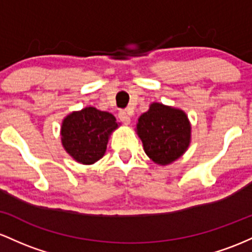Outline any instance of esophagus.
I'll return each instance as SVG.
<instances>
[{"label":"esophagus","instance_id":"esophagus-1","mask_svg":"<svg viewBox=\"0 0 252 252\" xmlns=\"http://www.w3.org/2000/svg\"><path fill=\"white\" fill-rule=\"evenodd\" d=\"M118 115H119V119H120L124 124H126V125H128V124L131 123V118H129V114L127 112L120 111Z\"/></svg>","mask_w":252,"mask_h":252}]
</instances>
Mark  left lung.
I'll list each match as a JSON object with an SVG mask.
<instances>
[{
  "instance_id": "8db88e82",
  "label": "left lung",
  "mask_w": 252,
  "mask_h": 252,
  "mask_svg": "<svg viewBox=\"0 0 252 252\" xmlns=\"http://www.w3.org/2000/svg\"><path fill=\"white\" fill-rule=\"evenodd\" d=\"M137 132L146 155L162 165L182 156L190 140L187 115L162 103H152L149 111L140 115Z\"/></svg>"
}]
</instances>
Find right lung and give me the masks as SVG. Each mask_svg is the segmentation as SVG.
<instances>
[{
    "instance_id": "add662e5",
    "label": "right lung",
    "mask_w": 252,
    "mask_h": 252,
    "mask_svg": "<svg viewBox=\"0 0 252 252\" xmlns=\"http://www.w3.org/2000/svg\"><path fill=\"white\" fill-rule=\"evenodd\" d=\"M117 127V119L111 113L87 107L64 119L62 143L67 154L77 162L93 164L102 158L109 134Z\"/></svg>"
}]
</instances>
